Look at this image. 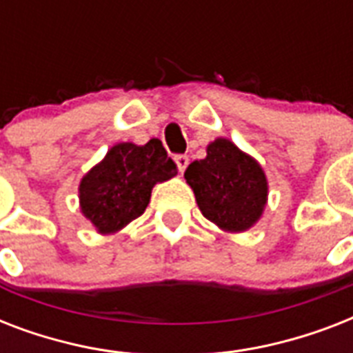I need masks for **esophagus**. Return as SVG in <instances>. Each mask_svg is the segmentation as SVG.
Here are the masks:
<instances>
[{
    "instance_id": "1",
    "label": "esophagus",
    "mask_w": 353,
    "mask_h": 353,
    "mask_svg": "<svg viewBox=\"0 0 353 353\" xmlns=\"http://www.w3.org/2000/svg\"><path fill=\"white\" fill-rule=\"evenodd\" d=\"M176 165H177V170L185 172V168L188 166V157L187 155H176Z\"/></svg>"
}]
</instances>
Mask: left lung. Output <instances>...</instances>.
I'll list each match as a JSON object with an SVG mask.
<instances>
[{"instance_id": "8db88e82", "label": "left lung", "mask_w": 353, "mask_h": 353, "mask_svg": "<svg viewBox=\"0 0 353 353\" xmlns=\"http://www.w3.org/2000/svg\"><path fill=\"white\" fill-rule=\"evenodd\" d=\"M201 214L229 232L251 229L268 203V177L251 155L229 139H216L207 157L185 170Z\"/></svg>"}]
</instances>
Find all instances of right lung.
Segmentation results:
<instances>
[{
  "mask_svg": "<svg viewBox=\"0 0 353 353\" xmlns=\"http://www.w3.org/2000/svg\"><path fill=\"white\" fill-rule=\"evenodd\" d=\"M177 174L159 139L119 143L80 181V210L101 234H113L143 214L152 188Z\"/></svg>",
  "mask_w": 353,
  "mask_h": 353,
  "instance_id": "obj_1",
  "label": "right lung"
}]
</instances>
